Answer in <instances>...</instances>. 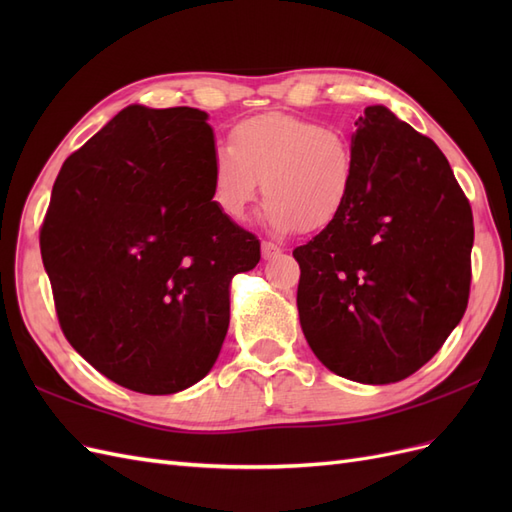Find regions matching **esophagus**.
<instances>
[{"label":"esophagus","mask_w":512,"mask_h":512,"mask_svg":"<svg viewBox=\"0 0 512 512\" xmlns=\"http://www.w3.org/2000/svg\"><path fill=\"white\" fill-rule=\"evenodd\" d=\"M280 254H282V247H280V245H275V243H271V241L262 243V258H265V260L277 258Z\"/></svg>","instance_id":"1"}]
</instances>
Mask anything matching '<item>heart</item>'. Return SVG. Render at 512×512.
Returning <instances> with one entry per match:
<instances>
[{
    "label": "heart",
    "instance_id": "heart-1",
    "mask_svg": "<svg viewBox=\"0 0 512 512\" xmlns=\"http://www.w3.org/2000/svg\"><path fill=\"white\" fill-rule=\"evenodd\" d=\"M354 177L348 138L322 123L262 113L232 130V147H215L211 194L232 220H243L262 190L269 198L262 220L275 232L318 230L344 211Z\"/></svg>",
    "mask_w": 512,
    "mask_h": 512
}]
</instances>
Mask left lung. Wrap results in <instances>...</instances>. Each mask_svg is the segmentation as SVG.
Segmentation results:
<instances>
[{"label":"left lung","mask_w":512,"mask_h":512,"mask_svg":"<svg viewBox=\"0 0 512 512\" xmlns=\"http://www.w3.org/2000/svg\"><path fill=\"white\" fill-rule=\"evenodd\" d=\"M354 126L348 203L292 252L297 307L324 367L391 384L421 369L463 318L474 222L431 138L382 104L367 106Z\"/></svg>","instance_id":"obj_1"}]
</instances>
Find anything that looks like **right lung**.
<instances>
[{
  "mask_svg": "<svg viewBox=\"0 0 512 512\" xmlns=\"http://www.w3.org/2000/svg\"><path fill=\"white\" fill-rule=\"evenodd\" d=\"M207 119L123 108L61 166L40 230L61 331L136 393L173 395L209 374L232 277L260 260V241L213 200Z\"/></svg>",
  "mask_w": 512,
  "mask_h": 512,
  "instance_id": "add662e5",
  "label": "right lung"
}]
</instances>
